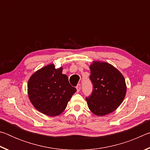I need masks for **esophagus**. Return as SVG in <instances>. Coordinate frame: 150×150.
<instances>
[{"label": "esophagus", "instance_id": "obj_1", "mask_svg": "<svg viewBox=\"0 0 150 150\" xmlns=\"http://www.w3.org/2000/svg\"><path fill=\"white\" fill-rule=\"evenodd\" d=\"M76 88H77V92H79L81 90V85L78 84L77 87H76Z\"/></svg>", "mask_w": 150, "mask_h": 150}]
</instances>
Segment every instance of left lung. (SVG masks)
<instances>
[{
  "instance_id": "8db88e82",
  "label": "left lung",
  "mask_w": 150,
  "mask_h": 150,
  "mask_svg": "<svg viewBox=\"0 0 150 150\" xmlns=\"http://www.w3.org/2000/svg\"><path fill=\"white\" fill-rule=\"evenodd\" d=\"M90 69L93 91L85 98L88 108L97 116L112 112L121 105L126 95V86L123 75L105 62H94Z\"/></svg>"
}]
</instances>
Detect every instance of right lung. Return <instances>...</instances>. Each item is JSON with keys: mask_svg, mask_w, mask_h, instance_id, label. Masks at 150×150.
Masks as SVG:
<instances>
[{"mask_svg": "<svg viewBox=\"0 0 150 150\" xmlns=\"http://www.w3.org/2000/svg\"><path fill=\"white\" fill-rule=\"evenodd\" d=\"M77 89L62 74V67L56 69L50 64L34 73L28 83L30 101L40 112L50 116L60 115Z\"/></svg>", "mask_w": 150, "mask_h": 150, "instance_id": "add662e5", "label": "right lung"}]
</instances>
